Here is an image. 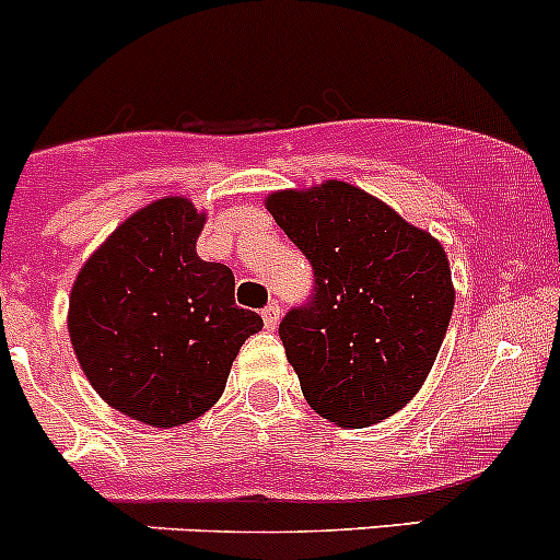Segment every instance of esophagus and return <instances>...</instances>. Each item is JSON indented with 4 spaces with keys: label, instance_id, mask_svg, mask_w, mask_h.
Returning <instances> with one entry per match:
<instances>
[{
    "label": "esophagus",
    "instance_id": "1",
    "mask_svg": "<svg viewBox=\"0 0 560 560\" xmlns=\"http://www.w3.org/2000/svg\"><path fill=\"white\" fill-rule=\"evenodd\" d=\"M261 318H264V326H267L269 331H275L280 323V304H269V307L261 313Z\"/></svg>",
    "mask_w": 560,
    "mask_h": 560
}]
</instances>
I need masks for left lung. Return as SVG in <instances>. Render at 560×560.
I'll list each match as a JSON object with an SVG mask.
<instances>
[{
  "mask_svg": "<svg viewBox=\"0 0 560 560\" xmlns=\"http://www.w3.org/2000/svg\"><path fill=\"white\" fill-rule=\"evenodd\" d=\"M310 258L315 296L280 323L307 405L366 429L412 401L451 326L455 288L442 242L345 180L264 199Z\"/></svg>",
  "mask_w": 560,
  "mask_h": 560,
  "instance_id": "8db88e82",
  "label": "left lung"
}]
</instances>
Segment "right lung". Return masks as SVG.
Masks as SVG:
<instances>
[{
  "instance_id": "right-lung-1",
  "label": "right lung",
  "mask_w": 560,
  "mask_h": 560,
  "mask_svg": "<svg viewBox=\"0 0 560 560\" xmlns=\"http://www.w3.org/2000/svg\"><path fill=\"white\" fill-rule=\"evenodd\" d=\"M205 221L186 196H161L85 258L69 293L83 374L109 407L153 429L215 405L240 348L264 326L234 304L232 269L196 253Z\"/></svg>"
}]
</instances>
